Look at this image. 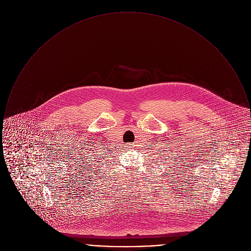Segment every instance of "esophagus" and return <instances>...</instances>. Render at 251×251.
<instances>
[{
  "mask_svg": "<svg viewBox=\"0 0 251 251\" xmlns=\"http://www.w3.org/2000/svg\"><path fill=\"white\" fill-rule=\"evenodd\" d=\"M132 145H133V144H131V143L126 144V147H127V148H129V149H131V148H132V147H133V146H132Z\"/></svg>",
  "mask_w": 251,
  "mask_h": 251,
  "instance_id": "obj_1",
  "label": "esophagus"
}]
</instances>
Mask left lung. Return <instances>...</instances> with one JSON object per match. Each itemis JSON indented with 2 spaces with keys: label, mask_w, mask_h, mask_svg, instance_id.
I'll use <instances>...</instances> for the list:
<instances>
[{
  "label": "left lung",
  "mask_w": 251,
  "mask_h": 251,
  "mask_svg": "<svg viewBox=\"0 0 251 251\" xmlns=\"http://www.w3.org/2000/svg\"><path fill=\"white\" fill-rule=\"evenodd\" d=\"M164 157H165V156H164Z\"/></svg>",
  "instance_id": "8db88e82"
}]
</instances>
